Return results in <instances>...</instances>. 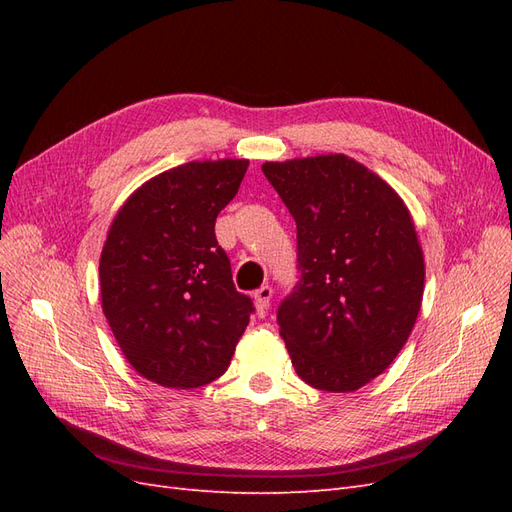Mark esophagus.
<instances>
[{
	"instance_id": "34e87169",
	"label": "esophagus",
	"mask_w": 512,
	"mask_h": 512,
	"mask_svg": "<svg viewBox=\"0 0 512 512\" xmlns=\"http://www.w3.org/2000/svg\"><path fill=\"white\" fill-rule=\"evenodd\" d=\"M271 297H273V288L271 286H260L254 292V305H256L258 312H267L269 303H271Z\"/></svg>"
}]
</instances>
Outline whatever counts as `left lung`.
I'll list each match as a JSON object with an SVG mask.
<instances>
[{"mask_svg": "<svg viewBox=\"0 0 512 512\" xmlns=\"http://www.w3.org/2000/svg\"><path fill=\"white\" fill-rule=\"evenodd\" d=\"M297 222L299 282L277 324L301 380L350 393L404 348L421 309L425 260L404 200L344 156L262 164Z\"/></svg>", "mask_w": 512, "mask_h": 512, "instance_id": "obj_1", "label": "left lung"}]
</instances>
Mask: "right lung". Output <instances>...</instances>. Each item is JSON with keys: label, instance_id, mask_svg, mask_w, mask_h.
Wrapping results in <instances>:
<instances>
[{"label": "right lung", "instance_id": "add662e5", "mask_svg": "<svg viewBox=\"0 0 512 512\" xmlns=\"http://www.w3.org/2000/svg\"><path fill=\"white\" fill-rule=\"evenodd\" d=\"M247 164L164 170L123 203L108 230L102 312L128 363L166 389L220 378L254 312L215 239V218L239 192Z\"/></svg>", "mask_w": 512, "mask_h": 512}]
</instances>
